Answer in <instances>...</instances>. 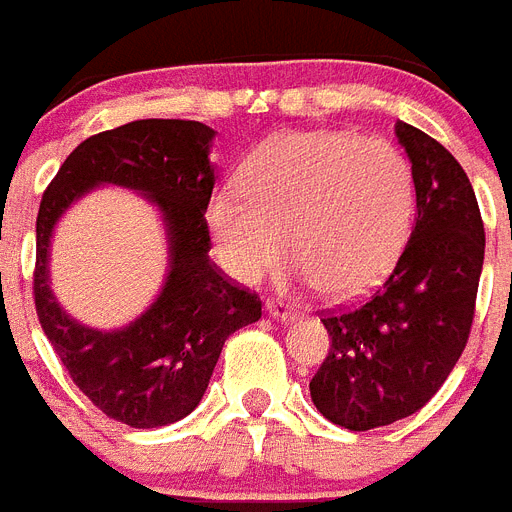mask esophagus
I'll use <instances>...</instances> for the list:
<instances>
[{
  "instance_id": "esophagus-1",
  "label": "esophagus",
  "mask_w": 512,
  "mask_h": 512,
  "mask_svg": "<svg viewBox=\"0 0 512 512\" xmlns=\"http://www.w3.org/2000/svg\"><path fill=\"white\" fill-rule=\"evenodd\" d=\"M265 312H268L273 320H281V322L296 320V309H291L289 304H283V302H268L265 304Z\"/></svg>"
}]
</instances>
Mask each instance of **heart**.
I'll use <instances>...</instances> for the list:
<instances>
[{"instance_id":"heart-1","label":"heart","mask_w":512,"mask_h":512,"mask_svg":"<svg viewBox=\"0 0 512 512\" xmlns=\"http://www.w3.org/2000/svg\"><path fill=\"white\" fill-rule=\"evenodd\" d=\"M416 210L409 158L388 140L346 132H283L244 161L239 190L205 208L213 255L239 283L296 255L289 278L354 299L388 276Z\"/></svg>"}]
</instances>
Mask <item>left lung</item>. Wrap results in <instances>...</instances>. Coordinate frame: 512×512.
<instances>
[{
	"label": "left lung",
	"mask_w": 512,
	"mask_h": 512,
	"mask_svg": "<svg viewBox=\"0 0 512 512\" xmlns=\"http://www.w3.org/2000/svg\"><path fill=\"white\" fill-rule=\"evenodd\" d=\"M395 137L414 171L409 244L369 302L325 317L330 351L309 382L325 419L351 432L416 414L466 349L484 265V223L461 163L406 122Z\"/></svg>",
	"instance_id": "obj_1"
}]
</instances>
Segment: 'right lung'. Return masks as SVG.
<instances>
[{
	"instance_id": "1",
	"label": "right lung",
	"mask_w": 512,
	"mask_h": 512,
	"mask_svg": "<svg viewBox=\"0 0 512 512\" xmlns=\"http://www.w3.org/2000/svg\"><path fill=\"white\" fill-rule=\"evenodd\" d=\"M216 130L187 119H137L77 145L44 192L36 218L33 294L46 338L75 385L135 429L174 424L208 390L223 343L260 320V299L210 263L205 208L216 184ZM156 204L167 231V276L151 307L114 331L75 321L50 291V239L61 216L98 186Z\"/></svg>"
}]
</instances>
